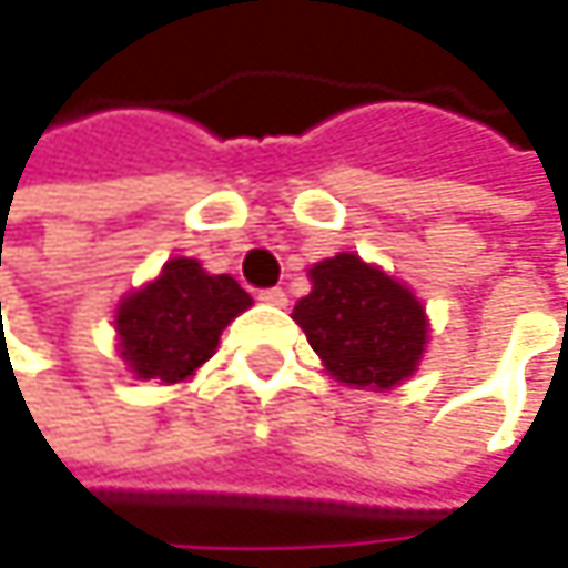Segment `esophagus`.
Returning <instances> with one entry per match:
<instances>
[{
	"mask_svg": "<svg viewBox=\"0 0 568 568\" xmlns=\"http://www.w3.org/2000/svg\"><path fill=\"white\" fill-rule=\"evenodd\" d=\"M260 302H266V305H285V292L280 285H273V288H260Z\"/></svg>",
	"mask_w": 568,
	"mask_h": 568,
	"instance_id": "esophagus-1",
	"label": "esophagus"
}]
</instances>
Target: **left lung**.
Returning a JSON list of instances; mask_svg holds the SVG:
<instances>
[{"label":"left lung","mask_w":568,"mask_h":568,"mask_svg":"<svg viewBox=\"0 0 568 568\" xmlns=\"http://www.w3.org/2000/svg\"><path fill=\"white\" fill-rule=\"evenodd\" d=\"M312 292L292 318L325 368L355 388H395L414 375L427 318L410 288L352 253L312 266Z\"/></svg>","instance_id":"8db88e82"}]
</instances>
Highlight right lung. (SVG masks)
I'll list each match as a JSON object with an SVG mask.
<instances>
[{
    "label": "right lung",
    "mask_w": 568,
    "mask_h": 568,
    "mask_svg": "<svg viewBox=\"0 0 568 568\" xmlns=\"http://www.w3.org/2000/svg\"><path fill=\"white\" fill-rule=\"evenodd\" d=\"M250 305V292L233 276H210L196 260H171L154 283L118 305L121 358L144 382H183L216 352L223 328Z\"/></svg>",
    "instance_id": "obj_1"
}]
</instances>
